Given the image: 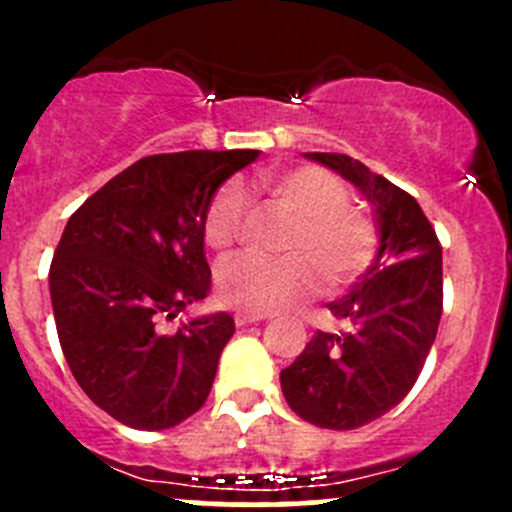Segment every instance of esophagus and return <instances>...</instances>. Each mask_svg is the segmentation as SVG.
Here are the masks:
<instances>
[{
	"label": "esophagus",
	"mask_w": 512,
	"mask_h": 512,
	"mask_svg": "<svg viewBox=\"0 0 512 512\" xmlns=\"http://www.w3.org/2000/svg\"><path fill=\"white\" fill-rule=\"evenodd\" d=\"M262 319H267V317H265V314L245 312V309H240V312H235V324H237V327H247V324H255V322H262Z\"/></svg>",
	"instance_id": "obj_1"
}]
</instances>
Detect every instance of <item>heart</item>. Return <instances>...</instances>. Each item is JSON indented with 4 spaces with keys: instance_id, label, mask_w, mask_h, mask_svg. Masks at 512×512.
<instances>
[{
    "instance_id": "obj_1",
    "label": "heart",
    "mask_w": 512,
    "mask_h": 512,
    "mask_svg": "<svg viewBox=\"0 0 512 512\" xmlns=\"http://www.w3.org/2000/svg\"><path fill=\"white\" fill-rule=\"evenodd\" d=\"M260 183L294 218L285 245L289 255H245L227 262L218 280L227 304L255 314L277 312L317 292L319 272L329 287H344L371 265L374 220L349 205V190L337 175L317 165H299L265 175ZM245 213L240 185H223L205 210V242L218 252L230 250L245 225Z\"/></svg>"
}]
</instances>
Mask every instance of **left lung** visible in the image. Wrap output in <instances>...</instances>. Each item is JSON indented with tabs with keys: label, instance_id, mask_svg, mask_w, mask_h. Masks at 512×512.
I'll return each instance as SVG.
<instances>
[{
	"label": "left lung",
	"instance_id": "left-lung-1",
	"mask_svg": "<svg viewBox=\"0 0 512 512\" xmlns=\"http://www.w3.org/2000/svg\"><path fill=\"white\" fill-rule=\"evenodd\" d=\"M354 185L374 208L379 250L329 312L347 332H317L282 369L289 409L332 431H352L394 409L416 384L443 312L441 242L406 190L342 153H304Z\"/></svg>",
	"mask_w": 512,
	"mask_h": 512
}]
</instances>
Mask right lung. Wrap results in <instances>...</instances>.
<instances>
[{"mask_svg": "<svg viewBox=\"0 0 512 512\" xmlns=\"http://www.w3.org/2000/svg\"><path fill=\"white\" fill-rule=\"evenodd\" d=\"M260 151L148 156L96 190L64 227L49 270L56 332L71 374L98 406L138 431L178 426L205 404L235 334L227 312L175 317L210 292L203 220L232 173Z\"/></svg>", "mask_w": 512, "mask_h": 512, "instance_id": "right-lung-1", "label": "right lung"}]
</instances>
